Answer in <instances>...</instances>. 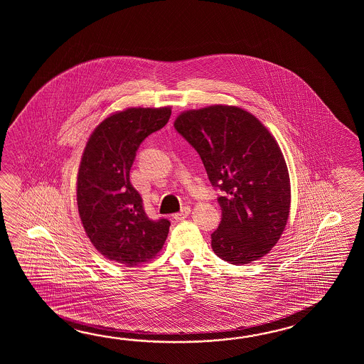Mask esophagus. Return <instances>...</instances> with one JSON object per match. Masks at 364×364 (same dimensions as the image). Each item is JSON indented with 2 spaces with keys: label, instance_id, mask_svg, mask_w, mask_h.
I'll list each match as a JSON object with an SVG mask.
<instances>
[{
  "label": "esophagus",
  "instance_id": "obj_1",
  "mask_svg": "<svg viewBox=\"0 0 364 364\" xmlns=\"http://www.w3.org/2000/svg\"><path fill=\"white\" fill-rule=\"evenodd\" d=\"M190 212H191L190 207H183L181 212H178V213H176V215H174V218H176L177 221H182V220H185L186 217L190 215Z\"/></svg>",
  "mask_w": 364,
  "mask_h": 364
}]
</instances>
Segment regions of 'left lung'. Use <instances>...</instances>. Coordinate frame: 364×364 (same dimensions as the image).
I'll list each match as a JSON object with an SVG mask.
<instances>
[{
    "label": "left lung",
    "instance_id": "left-lung-1",
    "mask_svg": "<svg viewBox=\"0 0 364 364\" xmlns=\"http://www.w3.org/2000/svg\"><path fill=\"white\" fill-rule=\"evenodd\" d=\"M176 130L200 156L220 188L221 223L212 248L230 264L263 257L277 243L290 210V179L277 141L255 116L226 105L179 114Z\"/></svg>",
    "mask_w": 364,
    "mask_h": 364
}]
</instances>
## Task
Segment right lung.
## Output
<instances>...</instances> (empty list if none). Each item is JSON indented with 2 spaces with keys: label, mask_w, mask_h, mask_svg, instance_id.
Returning a JSON list of instances; mask_svg holds the SVG:
<instances>
[{
  "label": "right lung",
  "mask_w": 364,
  "mask_h": 364,
  "mask_svg": "<svg viewBox=\"0 0 364 364\" xmlns=\"http://www.w3.org/2000/svg\"><path fill=\"white\" fill-rule=\"evenodd\" d=\"M171 108H129L105 118L85 144L77 171L79 216L101 255L134 267L163 248L171 221L147 216L130 182L141 141L163 129Z\"/></svg>",
  "instance_id": "add662e5"
}]
</instances>
